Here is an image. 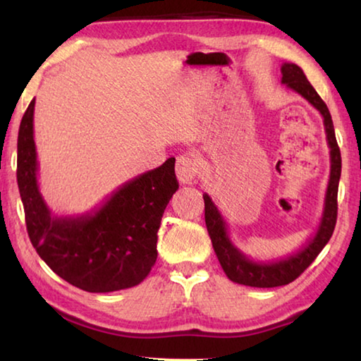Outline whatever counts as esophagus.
<instances>
[{"label":"esophagus","instance_id":"1","mask_svg":"<svg viewBox=\"0 0 361 361\" xmlns=\"http://www.w3.org/2000/svg\"><path fill=\"white\" fill-rule=\"evenodd\" d=\"M176 178L181 185H192L200 170V164L194 154H185L176 159Z\"/></svg>","mask_w":361,"mask_h":361}]
</instances>
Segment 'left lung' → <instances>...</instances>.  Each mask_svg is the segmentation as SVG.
<instances>
[{
    "label": "left lung",
    "mask_w": 361,
    "mask_h": 361,
    "mask_svg": "<svg viewBox=\"0 0 361 361\" xmlns=\"http://www.w3.org/2000/svg\"><path fill=\"white\" fill-rule=\"evenodd\" d=\"M282 84L295 90L302 99L307 100L317 111L322 114L325 126L326 142L329 146V181L325 194V207H323L322 219L315 234L304 245L286 258L274 261H255L243 255L231 240L228 224L216 205L213 204L209 194H204L205 202V224L213 243L216 258L229 280L240 285L255 286V288H274V286L288 285L312 264L314 259L331 239L336 218H338V186L341 178V151L336 142L333 119L325 102L320 99L312 84L307 81L304 71L295 63L282 65Z\"/></svg>",
    "instance_id": "left-lung-1"
}]
</instances>
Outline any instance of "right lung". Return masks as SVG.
Wrapping results in <instances>:
<instances>
[{
	"instance_id": "obj_1",
	"label": "right lung",
	"mask_w": 361,
	"mask_h": 361,
	"mask_svg": "<svg viewBox=\"0 0 361 361\" xmlns=\"http://www.w3.org/2000/svg\"><path fill=\"white\" fill-rule=\"evenodd\" d=\"M33 113L35 100L20 122L17 185L36 253L59 277L84 291L109 293L142 283L157 258L164 210L178 189L175 157L124 183L92 212L56 216L38 185Z\"/></svg>"
}]
</instances>
